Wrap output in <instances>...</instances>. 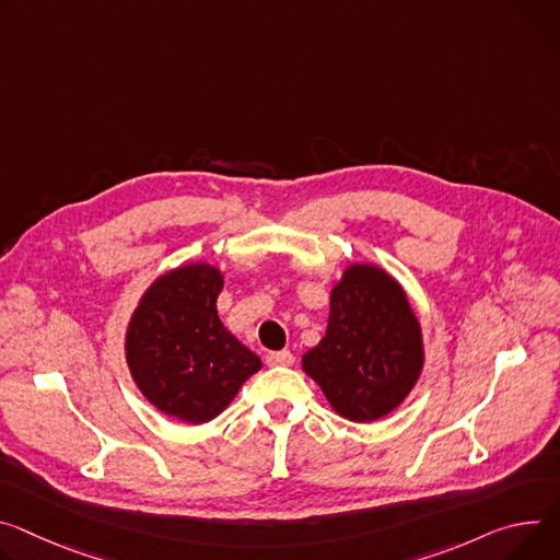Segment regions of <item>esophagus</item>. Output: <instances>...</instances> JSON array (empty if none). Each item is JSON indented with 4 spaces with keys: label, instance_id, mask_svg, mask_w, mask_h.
<instances>
[{
    "label": "esophagus",
    "instance_id": "obj_1",
    "mask_svg": "<svg viewBox=\"0 0 560 560\" xmlns=\"http://www.w3.org/2000/svg\"><path fill=\"white\" fill-rule=\"evenodd\" d=\"M266 364L268 366H292L294 364V354L290 350H277L266 354Z\"/></svg>",
    "mask_w": 560,
    "mask_h": 560
}]
</instances>
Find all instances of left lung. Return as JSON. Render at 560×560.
Masks as SVG:
<instances>
[{
	"mask_svg": "<svg viewBox=\"0 0 560 560\" xmlns=\"http://www.w3.org/2000/svg\"><path fill=\"white\" fill-rule=\"evenodd\" d=\"M301 369L350 422L393 413L424 371L422 324L404 285L375 264H350L330 290L326 332Z\"/></svg>",
	"mask_w": 560,
	"mask_h": 560,
	"instance_id": "8db88e82",
	"label": "left lung"
}]
</instances>
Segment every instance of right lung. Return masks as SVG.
I'll use <instances>...</instances> for the list:
<instances>
[{
	"instance_id": "add662e5",
	"label": "right lung",
	"mask_w": 560,
	"mask_h": 560,
	"mask_svg": "<svg viewBox=\"0 0 560 560\" xmlns=\"http://www.w3.org/2000/svg\"><path fill=\"white\" fill-rule=\"evenodd\" d=\"M225 272L208 261L167 270L142 292L125 330V360L144 399L185 424L219 418L261 358L221 322Z\"/></svg>"
}]
</instances>
